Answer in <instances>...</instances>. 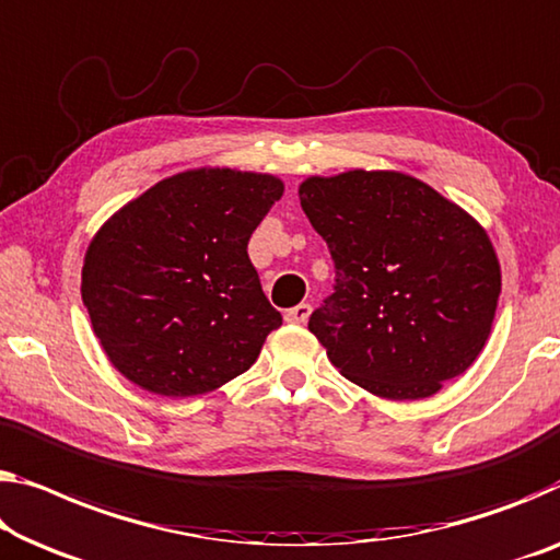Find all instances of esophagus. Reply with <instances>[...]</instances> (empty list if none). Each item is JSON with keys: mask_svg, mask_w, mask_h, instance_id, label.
Here are the masks:
<instances>
[{"mask_svg": "<svg viewBox=\"0 0 560 560\" xmlns=\"http://www.w3.org/2000/svg\"><path fill=\"white\" fill-rule=\"evenodd\" d=\"M308 314H312V306H308V304H296V306L287 308L283 319H287L289 324H304L308 319Z\"/></svg>", "mask_w": 560, "mask_h": 560, "instance_id": "1", "label": "esophagus"}]
</instances>
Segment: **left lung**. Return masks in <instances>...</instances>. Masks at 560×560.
I'll list each match as a JSON object with an SVG mask.
<instances>
[{
  "mask_svg": "<svg viewBox=\"0 0 560 560\" xmlns=\"http://www.w3.org/2000/svg\"><path fill=\"white\" fill-rule=\"evenodd\" d=\"M299 200L334 261V291L308 331L349 382L422 399L475 362L500 296L498 256L478 221L395 171L306 178Z\"/></svg>",
  "mask_w": 560,
  "mask_h": 560,
  "instance_id": "1",
  "label": "left lung"
}]
</instances>
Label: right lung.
Wrapping results in <instances>:
<instances>
[{
	"label": "right lung",
	"mask_w": 560,
	"mask_h": 560,
	"mask_svg": "<svg viewBox=\"0 0 560 560\" xmlns=\"http://www.w3.org/2000/svg\"><path fill=\"white\" fill-rule=\"evenodd\" d=\"M281 194L273 175L186 171L97 231L82 302L115 370L153 395L194 397L256 362L281 314L246 246Z\"/></svg>",
	"instance_id": "right-lung-1"
}]
</instances>
